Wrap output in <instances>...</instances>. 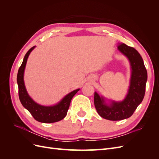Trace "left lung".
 Listing matches in <instances>:
<instances>
[{
	"mask_svg": "<svg viewBox=\"0 0 159 159\" xmlns=\"http://www.w3.org/2000/svg\"><path fill=\"white\" fill-rule=\"evenodd\" d=\"M117 48L128 57L132 68L127 95L123 102H113L108 105L102 97L96 92L94 94V105L98 114L110 121H119L131 116L144 98L147 80V71L140 54L124 43L119 44Z\"/></svg>",
	"mask_w": 159,
	"mask_h": 159,
	"instance_id": "obj_1",
	"label": "left lung"
}]
</instances>
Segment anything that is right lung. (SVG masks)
<instances>
[{
    "instance_id": "obj_1",
    "label": "right lung",
    "mask_w": 159,
    "mask_h": 159,
    "mask_svg": "<svg viewBox=\"0 0 159 159\" xmlns=\"http://www.w3.org/2000/svg\"><path fill=\"white\" fill-rule=\"evenodd\" d=\"M34 48L35 46L32 47L27 52L18 71L17 83L18 86L19 99H20L24 107H25L30 113L32 117L36 121L45 123L57 122L63 119L66 116L71 100L80 89L71 91V93L67 95L59 103L54 105V106H42V105H38L34 102L30 98V96L28 95L25 88V83H24V71H25L28 56Z\"/></svg>"
}]
</instances>
